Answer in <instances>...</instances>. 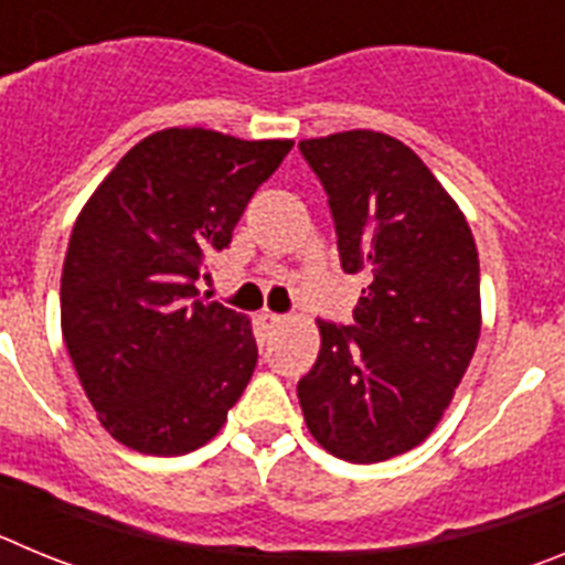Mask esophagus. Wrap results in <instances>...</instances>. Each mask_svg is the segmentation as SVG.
<instances>
[{
    "mask_svg": "<svg viewBox=\"0 0 565 565\" xmlns=\"http://www.w3.org/2000/svg\"><path fill=\"white\" fill-rule=\"evenodd\" d=\"M259 322H263V328H277L286 322V317L282 313H271V311H263L259 313Z\"/></svg>",
    "mask_w": 565,
    "mask_h": 565,
    "instance_id": "esophagus-1",
    "label": "esophagus"
}]
</instances>
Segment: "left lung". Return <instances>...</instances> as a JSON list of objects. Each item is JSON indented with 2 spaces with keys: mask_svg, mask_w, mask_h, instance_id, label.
<instances>
[{
  "mask_svg": "<svg viewBox=\"0 0 565 565\" xmlns=\"http://www.w3.org/2000/svg\"><path fill=\"white\" fill-rule=\"evenodd\" d=\"M328 194L344 274L362 271L353 326L319 319L299 379L308 430L328 452L376 463L430 436L481 333V274L461 209L411 147L353 129L299 141Z\"/></svg>",
  "mask_w": 565,
  "mask_h": 565,
  "instance_id": "1",
  "label": "left lung"
}]
</instances>
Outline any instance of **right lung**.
Wrapping results in <instances>:
<instances>
[{
	"label": "right lung",
	"instance_id": "obj_1",
	"mask_svg": "<svg viewBox=\"0 0 565 565\" xmlns=\"http://www.w3.org/2000/svg\"><path fill=\"white\" fill-rule=\"evenodd\" d=\"M294 141L163 129L135 143L70 234L62 333L104 430L147 456L217 436L257 364L243 313L209 302L206 259Z\"/></svg>",
	"mask_w": 565,
	"mask_h": 565
}]
</instances>
